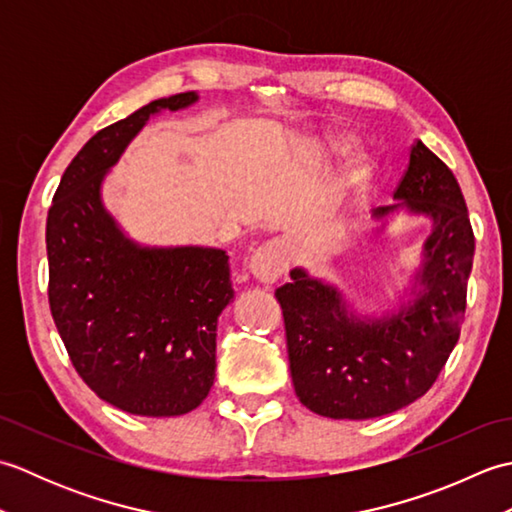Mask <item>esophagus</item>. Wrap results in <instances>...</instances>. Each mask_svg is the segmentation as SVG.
I'll return each instance as SVG.
<instances>
[{"label":"esophagus","mask_w":512,"mask_h":512,"mask_svg":"<svg viewBox=\"0 0 512 512\" xmlns=\"http://www.w3.org/2000/svg\"><path fill=\"white\" fill-rule=\"evenodd\" d=\"M286 264L288 259H286L284 242L273 239V242L262 244L253 255H250L248 273L262 281V284H275V281L284 275Z\"/></svg>","instance_id":"obj_1"}]
</instances>
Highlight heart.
I'll return each instance as SVG.
<instances>
[{"label": "heart", "mask_w": 512, "mask_h": 512, "mask_svg": "<svg viewBox=\"0 0 512 512\" xmlns=\"http://www.w3.org/2000/svg\"><path fill=\"white\" fill-rule=\"evenodd\" d=\"M352 143H354V136L347 134V132H341V129H330V132L325 134L323 140H321V145L328 151H334V154L347 151L352 147Z\"/></svg>", "instance_id": "1"}]
</instances>
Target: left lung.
I'll return each mask as SVG.
<instances>
[{"mask_svg":"<svg viewBox=\"0 0 512 512\" xmlns=\"http://www.w3.org/2000/svg\"><path fill=\"white\" fill-rule=\"evenodd\" d=\"M394 200L376 209L374 220L407 209L433 224L413 297L396 312L358 317L339 288L303 268H292L290 284L275 292L292 385L301 405L325 418L369 420L411 405L436 383L460 339L475 253L460 184L418 140Z\"/></svg>","mask_w":512,"mask_h":512,"instance_id":"left-lung-1","label":"left lung"}]
</instances>
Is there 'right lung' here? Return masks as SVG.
<instances>
[{
  "label": "right lung",
  "instance_id": "right-lung-1",
  "mask_svg": "<svg viewBox=\"0 0 512 512\" xmlns=\"http://www.w3.org/2000/svg\"><path fill=\"white\" fill-rule=\"evenodd\" d=\"M198 99L182 92L151 101L96 132L48 211L54 325L85 385L134 416H182L209 396L217 317L235 292L224 250L136 244L105 209L101 187L149 116Z\"/></svg>",
  "mask_w": 512,
  "mask_h": 512
}]
</instances>
